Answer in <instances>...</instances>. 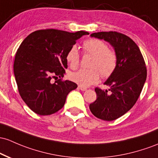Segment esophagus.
I'll return each instance as SVG.
<instances>
[{
  "label": "esophagus",
  "mask_w": 158,
  "mask_h": 158,
  "mask_svg": "<svg viewBox=\"0 0 158 158\" xmlns=\"http://www.w3.org/2000/svg\"><path fill=\"white\" fill-rule=\"evenodd\" d=\"M78 88H79V89L81 90V91H86V90H87V88H86V87H83V86H81V85L78 86Z\"/></svg>",
  "instance_id": "obj_1"
}]
</instances>
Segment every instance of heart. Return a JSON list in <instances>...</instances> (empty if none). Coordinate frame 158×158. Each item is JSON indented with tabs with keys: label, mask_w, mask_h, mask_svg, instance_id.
I'll use <instances>...</instances> for the list:
<instances>
[{
	"label": "heart",
	"mask_w": 158,
	"mask_h": 158,
	"mask_svg": "<svg viewBox=\"0 0 158 158\" xmlns=\"http://www.w3.org/2000/svg\"><path fill=\"white\" fill-rule=\"evenodd\" d=\"M85 54L93 56L91 69H80L70 74V79L83 87L95 84L100 79V75L107 79L114 73L118 66V56L112 50L109 49L108 45L102 40L90 38L82 43ZM66 60L72 69H76L80 62V55L77 48L73 46L66 55Z\"/></svg>",
	"instance_id": "obj_1"
}]
</instances>
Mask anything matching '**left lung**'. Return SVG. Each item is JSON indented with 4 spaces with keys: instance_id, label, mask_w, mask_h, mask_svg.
Listing matches in <instances>:
<instances>
[{
    "instance_id": "8db88e82",
    "label": "left lung",
    "mask_w": 158,
    "mask_h": 158,
    "mask_svg": "<svg viewBox=\"0 0 158 158\" xmlns=\"http://www.w3.org/2000/svg\"><path fill=\"white\" fill-rule=\"evenodd\" d=\"M91 36L110 43L118 56L117 68L104 83L110 88H95L97 99L89 106L95 117L113 121L124 115L137 101L147 77L145 60L134 41L121 33L98 32Z\"/></svg>"
}]
</instances>
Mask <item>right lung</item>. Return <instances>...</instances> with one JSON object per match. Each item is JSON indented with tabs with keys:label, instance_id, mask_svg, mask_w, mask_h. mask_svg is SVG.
<instances>
[{
	"label": "right lung",
	"instance_id": "obj_1",
	"mask_svg": "<svg viewBox=\"0 0 158 158\" xmlns=\"http://www.w3.org/2000/svg\"><path fill=\"white\" fill-rule=\"evenodd\" d=\"M86 34L89 33L43 29L31 33L21 43L15 56L14 75L21 98L33 112L40 115L55 113L64 106L67 94L77 88L75 82L63 80L66 55Z\"/></svg>",
	"mask_w": 158,
	"mask_h": 158
}]
</instances>
